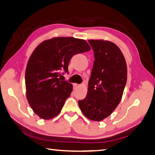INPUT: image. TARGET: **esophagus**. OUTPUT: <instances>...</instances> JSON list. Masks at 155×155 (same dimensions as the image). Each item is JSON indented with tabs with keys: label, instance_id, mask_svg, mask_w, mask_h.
<instances>
[{
	"label": "esophagus",
	"instance_id": "obj_1",
	"mask_svg": "<svg viewBox=\"0 0 155 155\" xmlns=\"http://www.w3.org/2000/svg\"><path fill=\"white\" fill-rule=\"evenodd\" d=\"M78 87H79V84H76V83L73 84V88H74V89H76V88H78Z\"/></svg>",
	"mask_w": 155,
	"mask_h": 155
}]
</instances>
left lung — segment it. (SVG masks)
Returning a JSON list of instances; mask_svg holds the SVG:
<instances>
[{"instance_id":"left-lung-1","label":"left lung","mask_w":155,"mask_h":155,"mask_svg":"<svg viewBox=\"0 0 155 155\" xmlns=\"http://www.w3.org/2000/svg\"><path fill=\"white\" fill-rule=\"evenodd\" d=\"M95 61L88 91L78 104L90 120L101 121L110 116L122 99L127 82V64L120 48L113 42L89 40Z\"/></svg>"}]
</instances>
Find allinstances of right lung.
I'll use <instances>...</instances> for the list:
<instances>
[{
    "label": "right lung",
    "mask_w": 155,
    "mask_h": 155,
    "mask_svg": "<svg viewBox=\"0 0 155 155\" xmlns=\"http://www.w3.org/2000/svg\"><path fill=\"white\" fill-rule=\"evenodd\" d=\"M90 50L84 39L64 37L46 40L35 49L26 66V97L40 118L48 120L60 113L73 85L58 77L62 71L68 72V64L74 54Z\"/></svg>",
    "instance_id": "add662e5"
}]
</instances>
